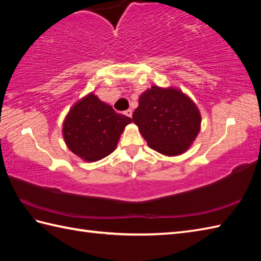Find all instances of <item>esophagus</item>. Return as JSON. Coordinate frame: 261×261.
I'll return each instance as SVG.
<instances>
[{
  "label": "esophagus",
  "instance_id": "34e87169",
  "mask_svg": "<svg viewBox=\"0 0 261 261\" xmlns=\"http://www.w3.org/2000/svg\"><path fill=\"white\" fill-rule=\"evenodd\" d=\"M124 114H125L126 116H129V118H131V116H132V110H131V109H129V110L124 111Z\"/></svg>",
  "mask_w": 261,
  "mask_h": 261
}]
</instances>
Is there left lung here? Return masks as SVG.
<instances>
[{
    "mask_svg": "<svg viewBox=\"0 0 261 261\" xmlns=\"http://www.w3.org/2000/svg\"><path fill=\"white\" fill-rule=\"evenodd\" d=\"M132 121L148 146L165 156L184 153L201 129L196 104L174 87L151 86L143 92Z\"/></svg>",
    "mask_w": 261,
    "mask_h": 261,
    "instance_id": "8db88e82",
    "label": "left lung"
}]
</instances>
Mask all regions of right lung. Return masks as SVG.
<instances>
[{"mask_svg":"<svg viewBox=\"0 0 261 261\" xmlns=\"http://www.w3.org/2000/svg\"><path fill=\"white\" fill-rule=\"evenodd\" d=\"M131 122L90 93L66 115L63 137L76 156L85 162H97L114 151L125 125Z\"/></svg>","mask_w":261,"mask_h":261,"instance_id":"obj_1","label":"right lung"}]
</instances>
